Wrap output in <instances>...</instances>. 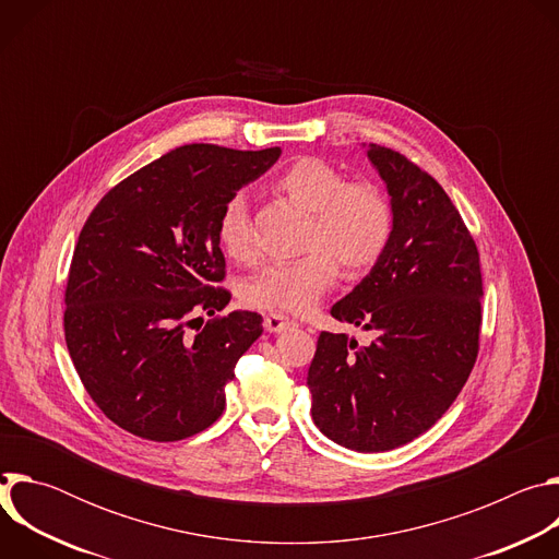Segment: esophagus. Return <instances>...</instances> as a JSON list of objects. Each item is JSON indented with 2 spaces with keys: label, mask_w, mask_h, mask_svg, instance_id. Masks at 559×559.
I'll list each match as a JSON object with an SVG mask.
<instances>
[{
  "label": "esophagus",
  "mask_w": 559,
  "mask_h": 559,
  "mask_svg": "<svg viewBox=\"0 0 559 559\" xmlns=\"http://www.w3.org/2000/svg\"><path fill=\"white\" fill-rule=\"evenodd\" d=\"M263 325H265V330H267L270 334H278V332H285V330L294 328L296 323L292 321V318H287V316H283V313H267Z\"/></svg>",
  "instance_id": "34e87169"
}]
</instances>
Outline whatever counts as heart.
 I'll list each match as a JSON object with an SVG mask.
<instances>
[{
	"label": "heart",
	"mask_w": 559,
	"mask_h": 559,
	"mask_svg": "<svg viewBox=\"0 0 559 559\" xmlns=\"http://www.w3.org/2000/svg\"><path fill=\"white\" fill-rule=\"evenodd\" d=\"M296 207L309 212L302 248L307 254L261 267L243 285V300L267 311H309L338 278V261L349 272L371 267L389 246L393 214L380 188L347 181L318 158H302L276 183ZM218 241L236 263L259 254L248 205L231 197L218 218Z\"/></svg>",
	"instance_id": "heart-1"
}]
</instances>
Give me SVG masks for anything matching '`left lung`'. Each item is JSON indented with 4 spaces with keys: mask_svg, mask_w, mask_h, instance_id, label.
Instances as JSON below:
<instances>
[{
    "mask_svg": "<svg viewBox=\"0 0 559 559\" xmlns=\"http://www.w3.org/2000/svg\"><path fill=\"white\" fill-rule=\"evenodd\" d=\"M391 197L393 231L371 272L332 307L376 332L360 347L321 332L307 371L311 418L360 453L403 447L431 429L462 391L480 347V254L442 186L401 152L369 143Z\"/></svg>",
    "mask_w": 559,
    "mask_h": 559,
    "instance_id": "1",
    "label": "left lung"
}]
</instances>
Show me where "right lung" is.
Instances as JSON below:
<instances>
[{"mask_svg": "<svg viewBox=\"0 0 559 559\" xmlns=\"http://www.w3.org/2000/svg\"><path fill=\"white\" fill-rule=\"evenodd\" d=\"M278 156L281 147L181 145L115 186L79 234L66 345L95 405L132 436L175 442L223 414L225 384L263 318L216 316L229 302L216 287L225 278L218 218ZM201 312L213 316L205 326Z\"/></svg>", "mask_w": 559, "mask_h": 559, "instance_id": "obj_1", "label": "right lung"}]
</instances>
